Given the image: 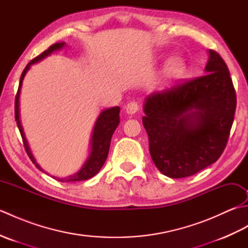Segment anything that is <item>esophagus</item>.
<instances>
[{"label": "esophagus", "instance_id": "34e87169", "mask_svg": "<svg viewBox=\"0 0 248 248\" xmlns=\"http://www.w3.org/2000/svg\"><path fill=\"white\" fill-rule=\"evenodd\" d=\"M125 110H127L128 114H131V115L135 114V113H138L139 110H140V105H139L138 102L131 101V102H129L127 104V107H125Z\"/></svg>", "mask_w": 248, "mask_h": 248}]
</instances>
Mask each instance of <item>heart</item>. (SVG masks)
<instances>
[{
	"label": "heart",
	"instance_id": "obj_1",
	"mask_svg": "<svg viewBox=\"0 0 248 248\" xmlns=\"http://www.w3.org/2000/svg\"><path fill=\"white\" fill-rule=\"evenodd\" d=\"M184 68H186L184 62L180 59V57H175V59H172L168 62L167 65L165 66V69H164L165 77L168 78H180L183 75Z\"/></svg>",
	"mask_w": 248,
	"mask_h": 248
}]
</instances>
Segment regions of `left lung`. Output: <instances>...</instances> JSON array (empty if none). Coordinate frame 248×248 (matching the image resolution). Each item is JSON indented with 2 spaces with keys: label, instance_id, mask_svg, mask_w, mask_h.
Instances as JSON below:
<instances>
[{
  "label": "left lung",
  "instance_id": "obj_1",
  "mask_svg": "<svg viewBox=\"0 0 248 248\" xmlns=\"http://www.w3.org/2000/svg\"><path fill=\"white\" fill-rule=\"evenodd\" d=\"M207 75L151 93L143 124L152 161L163 175L186 178L217 162L226 148L236 108L228 67L209 51Z\"/></svg>",
  "mask_w": 248,
  "mask_h": 248
}]
</instances>
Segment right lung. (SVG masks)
<instances>
[{
    "label": "right lung",
    "instance_id": "1",
    "mask_svg": "<svg viewBox=\"0 0 248 248\" xmlns=\"http://www.w3.org/2000/svg\"><path fill=\"white\" fill-rule=\"evenodd\" d=\"M65 43H57L50 46L48 49L44 51L43 53L39 54L38 56H36L35 59L31 60L26 67L24 68V70L21 75L20 78V83H19V87H18V92L17 94H16V99H15V118L16 121H17V125L18 129L20 131L21 138H22V141L24 145V148L26 154L30 156L31 161L34 163L35 166L37 168H39L40 170H43L40 168V166L37 164L34 156L31 155L28 141L25 140V136L23 133V129L21 127L20 124V119H19V94H20V88L21 85H22V81L23 78L25 76L26 71L30 69L31 65L35 64V62H39L40 60L45 59L46 56H48L51 54L52 52L55 50H60L61 48L64 46ZM119 113H120V108L119 107H115V108H110L103 110V112L99 115V117L96 121V124H94L93 128V132L92 136V151H91V155L87 159L85 164L83 165L81 168L75 175H71L67 178H56L57 181L61 182H76V181H84L87 180V179L93 177L94 175H97L99 170H101V167L103 166L105 160H107L108 155V150H109V145H110V140H112V135L114 133V131L117 128V125L119 124ZM55 179V177H53Z\"/></svg>",
    "mask_w": 248,
    "mask_h": 248
}]
</instances>
